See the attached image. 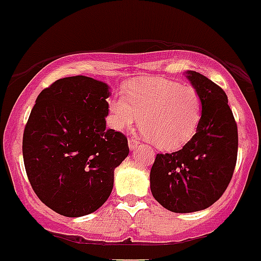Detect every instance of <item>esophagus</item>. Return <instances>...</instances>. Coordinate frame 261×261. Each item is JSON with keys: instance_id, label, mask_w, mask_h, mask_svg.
<instances>
[{"instance_id": "34e87169", "label": "esophagus", "mask_w": 261, "mask_h": 261, "mask_svg": "<svg viewBox=\"0 0 261 261\" xmlns=\"http://www.w3.org/2000/svg\"><path fill=\"white\" fill-rule=\"evenodd\" d=\"M138 145H140V142H138L137 140H133V138H130V140L128 141V146L130 150H135V148H137Z\"/></svg>"}]
</instances>
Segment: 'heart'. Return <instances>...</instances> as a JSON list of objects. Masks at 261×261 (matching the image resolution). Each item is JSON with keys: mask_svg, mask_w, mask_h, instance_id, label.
I'll return each instance as SVG.
<instances>
[{"mask_svg": "<svg viewBox=\"0 0 261 261\" xmlns=\"http://www.w3.org/2000/svg\"><path fill=\"white\" fill-rule=\"evenodd\" d=\"M125 98L109 100V121L116 130L130 128L141 116L142 133L161 150H177L195 136L202 114V100L192 86L166 79L133 83Z\"/></svg>", "mask_w": 261, "mask_h": 261, "instance_id": "obj_1", "label": "heart"}]
</instances>
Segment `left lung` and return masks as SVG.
Returning <instances> with one entry per match:
<instances>
[{"label": "left lung", "mask_w": 261, "mask_h": 261, "mask_svg": "<svg viewBox=\"0 0 261 261\" xmlns=\"http://www.w3.org/2000/svg\"><path fill=\"white\" fill-rule=\"evenodd\" d=\"M186 76L202 100L200 124L180 150L158 153L150 172L152 196L173 213L212 206L227 190L237 161V124L225 92L197 71Z\"/></svg>", "instance_id": "obj_1"}]
</instances>
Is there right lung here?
<instances>
[{
	"mask_svg": "<svg viewBox=\"0 0 261 261\" xmlns=\"http://www.w3.org/2000/svg\"><path fill=\"white\" fill-rule=\"evenodd\" d=\"M109 86L84 75L52 83L38 95L23 136L27 175L39 200L78 218L96 212L113 191L128 140L106 129Z\"/></svg>",
	"mask_w": 261,
	"mask_h": 261,
	"instance_id": "1",
	"label": "right lung"
}]
</instances>
